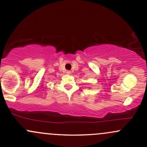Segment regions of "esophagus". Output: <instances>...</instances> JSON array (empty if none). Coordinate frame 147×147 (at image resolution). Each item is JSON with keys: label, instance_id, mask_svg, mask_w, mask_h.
I'll list each match as a JSON object with an SVG mask.
<instances>
[{"label": "esophagus", "instance_id": "1", "mask_svg": "<svg viewBox=\"0 0 147 147\" xmlns=\"http://www.w3.org/2000/svg\"><path fill=\"white\" fill-rule=\"evenodd\" d=\"M66 73H67V74H71V72L69 71H67V72H66Z\"/></svg>", "mask_w": 147, "mask_h": 147}]
</instances>
